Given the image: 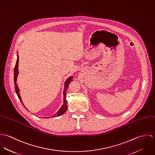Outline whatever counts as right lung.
Segmentation results:
<instances>
[{
  "label": "right lung",
  "mask_w": 155,
  "mask_h": 155,
  "mask_svg": "<svg viewBox=\"0 0 155 155\" xmlns=\"http://www.w3.org/2000/svg\"><path fill=\"white\" fill-rule=\"evenodd\" d=\"M18 55L17 54V61H16V64L15 66V68H14V85H15V92L17 94V96L19 98V100H20L21 103H22V106L25 108V107L24 106V104L22 103V100H21V96L20 95V89L18 88V87L17 85V76L18 74ZM73 80V76H71L70 78H68L66 82H65V84H64V91H63V95H64V102H63V104L62 105L60 109V110L57 111V113L56 114H55L54 116H52V117H54V116H60L61 115H62L63 113H64L66 111L67 109V100H66V92L67 89L68 88L69 84H70L71 82H72ZM48 118V117H47Z\"/></svg>",
  "instance_id": "right-lung-1"
}]
</instances>
